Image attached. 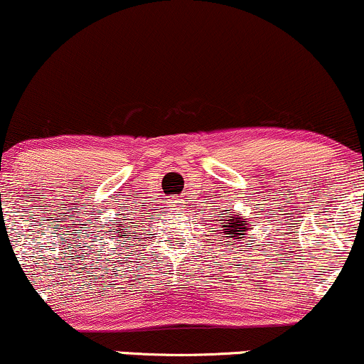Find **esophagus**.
I'll return each instance as SVG.
<instances>
[{
    "mask_svg": "<svg viewBox=\"0 0 364 364\" xmlns=\"http://www.w3.org/2000/svg\"><path fill=\"white\" fill-rule=\"evenodd\" d=\"M171 203H173V205H178V203H181V202H179V200H173Z\"/></svg>",
    "mask_w": 364,
    "mask_h": 364,
    "instance_id": "34e87169",
    "label": "esophagus"
}]
</instances>
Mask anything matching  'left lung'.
Returning a JSON list of instances; mask_svg holds the SVG:
<instances>
[{"label":"left lung","instance_id":"1","mask_svg":"<svg viewBox=\"0 0 364 364\" xmlns=\"http://www.w3.org/2000/svg\"><path fill=\"white\" fill-rule=\"evenodd\" d=\"M220 231H223V237H225V243H236L241 241V237H245L246 232L250 231L248 220L235 217V214H229V219H225L224 223H220Z\"/></svg>","mask_w":364,"mask_h":364}]
</instances>
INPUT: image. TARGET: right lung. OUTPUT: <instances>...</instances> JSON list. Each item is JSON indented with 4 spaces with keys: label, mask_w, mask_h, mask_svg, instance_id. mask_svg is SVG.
<instances>
[{
    "label": "right lung",
    "mask_w": 364,
    "mask_h": 364,
    "mask_svg": "<svg viewBox=\"0 0 364 364\" xmlns=\"http://www.w3.org/2000/svg\"><path fill=\"white\" fill-rule=\"evenodd\" d=\"M118 228H123V225H118ZM112 231H114V229H109V232H112ZM119 232H123V235H121V236H128V235H132V232H129V231H123V229H119ZM119 237V236H118ZM111 240H112V237H111Z\"/></svg>",
    "instance_id": "right-lung-1"
}]
</instances>
